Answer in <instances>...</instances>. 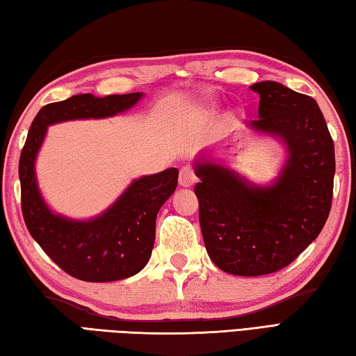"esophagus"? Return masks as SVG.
<instances>
[{
  "label": "esophagus",
  "instance_id": "obj_1",
  "mask_svg": "<svg viewBox=\"0 0 356 356\" xmlns=\"http://www.w3.org/2000/svg\"><path fill=\"white\" fill-rule=\"evenodd\" d=\"M195 182H197V176H195V172L190 166H182L179 172V185L180 186H185V188H190L193 186Z\"/></svg>",
  "mask_w": 356,
  "mask_h": 356
}]
</instances>
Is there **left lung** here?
<instances>
[{"label":"left lung","instance_id":"obj_1","mask_svg":"<svg viewBox=\"0 0 356 356\" xmlns=\"http://www.w3.org/2000/svg\"><path fill=\"white\" fill-rule=\"evenodd\" d=\"M260 96L249 127L275 136L287 159L280 176L257 186L220 163L195 161L199 220L209 259L232 275L286 268L318 237L334 194L335 148L318 104L280 82L251 86Z\"/></svg>","mask_w":356,"mask_h":356}]
</instances>
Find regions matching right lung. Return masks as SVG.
<instances>
[{
    "label": "right lung",
    "mask_w": 356,
    "mask_h": 356,
    "mask_svg": "<svg viewBox=\"0 0 356 356\" xmlns=\"http://www.w3.org/2000/svg\"><path fill=\"white\" fill-rule=\"evenodd\" d=\"M143 95L90 93L45 105L33 119L19 157L21 209L27 229L44 252L82 282H116L145 268L156 237L159 209L176 191L179 170L136 179L113 205L90 220L55 214L36 182L35 161L47 127L73 119H101L130 110Z\"/></svg>",
    "instance_id": "right-lung-1"
}]
</instances>
